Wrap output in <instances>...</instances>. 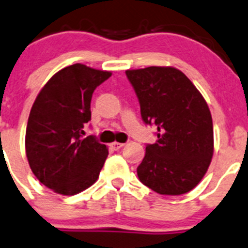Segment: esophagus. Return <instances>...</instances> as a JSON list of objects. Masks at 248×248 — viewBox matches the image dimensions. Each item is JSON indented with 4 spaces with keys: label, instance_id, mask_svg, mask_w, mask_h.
<instances>
[{
    "label": "esophagus",
    "instance_id": "1",
    "mask_svg": "<svg viewBox=\"0 0 248 248\" xmlns=\"http://www.w3.org/2000/svg\"><path fill=\"white\" fill-rule=\"evenodd\" d=\"M123 146H124V143H122V142H112V143H110V148H112V150H114V151L119 150V148H122Z\"/></svg>",
    "mask_w": 248,
    "mask_h": 248
}]
</instances>
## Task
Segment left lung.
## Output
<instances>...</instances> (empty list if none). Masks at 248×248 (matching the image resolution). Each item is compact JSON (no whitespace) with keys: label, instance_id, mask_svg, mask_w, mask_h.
<instances>
[{"label":"left lung","instance_id":"8db88e82","mask_svg":"<svg viewBox=\"0 0 248 248\" xmlns=\"http://www.w3.org/2000/svg\"><path fill=\"white\" fill-rule=\"evenodd\" d=\"M141 117L157 126L138 167L141 183L161 195H183L199 185L214 151L213 122L203 96L181 70L147 67L126 70Z\"/></svg>","mask_w":248,"mask_h":248}]
</instances>
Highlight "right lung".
I'll use <instances>...</instances> for the list:
<instances>
[{
    "label": "right lung",
    "instance_id": "add662e5",
    "mask_svg": "<svg viewBox=\"0 0 248 248\" xmlns=\"http://www.w3.org/2000/svg\"><path fill=\"white\" fill-rule=\"evenodd\" d=\"M112 75L85 64L56 73L37 95L28 119L25 152L34 175L56 193L72 196L90 187L108 155L106 145L84 138L91 98Z\"/></svg>",
    "mask_w": 248,
    "mask_h": 248
}]
</instances>
